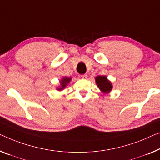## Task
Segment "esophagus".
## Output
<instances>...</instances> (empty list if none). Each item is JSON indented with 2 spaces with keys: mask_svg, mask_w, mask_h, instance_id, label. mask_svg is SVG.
<instances>
[{
  "mask_svg": "<svg viewBox=\"0 0 160 160\" xmlns=\"http://www.w3.org/2000/svg\"><path fill=\"white\" fill-rule=\"evenodd\" d=\"M80 77H81V78H82V79H86L88 76H87L86 74H84V75H81Z\"/></svg>",
  "mask_w": 160,
  "mask_h": 160,
  "instance_id": "obj_1",
  "label": "esophagus"
}]
</instances>
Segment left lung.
I'll return each instance as SVG.
<instances>
[{"label": "left lung", "mask_w": 160, "mask_h": 160, "mask_svg": "<svg viewBox=\"0 0 160 160\" xmlns=\"http://www.w3.org/2000/svg\"><path fill=\"white\" fill-rule=\"evenodd\" d=\"M95 81L98 87L103 92H108L111 90V82H109L106 76H98L95 78Z\"/></svg>", "instance_id": "obj_1"}]
</instances>
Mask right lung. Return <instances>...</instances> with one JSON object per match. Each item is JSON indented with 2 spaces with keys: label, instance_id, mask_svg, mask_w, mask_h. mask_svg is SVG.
<instances>
[{
  "label": "right lung",
  "instance_id": "obj_1",
  "mask_svg": "<svg viewBox=\"0 0 160 160\" xmlns=\"http://www.w3.org/2000/svg\"><path fill=\"white\" fill-rule=\"evenodd\" d=\"M70 80H71V78H63V79L62 80L61 82H60L61 87L59 88L58 90H62L63 89V88H65L66 85L68 84V82H70Z\"/></svg>",
  "mask_w": 160,
  "mask_h": 160
}]
</instances>
